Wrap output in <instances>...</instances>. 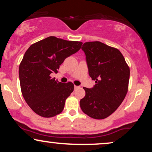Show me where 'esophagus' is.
<instances>
[{
    "instance_id": "obj_1",
    "label": "esophagus",
    "mask_w": 152,
    "mask_h": 152,
    "mask_svg": "<svg viewBox=\"0 0 152 152\" xmlns=\"http://www.w3.org/2000/svg\"><path fill=\"white\" fill-rule=\"evenodd\" d=\"M79 88V86H74V88L75 89H77V88Z\"/></svg>"
}]
</instances>
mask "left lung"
Wrapping results in <instances>:
<instances>
[{
    "label": "left lung",
    "instance_id": "left-lung-1",
    "mask_svg": "<svg viewBox=\"0 0 152 152\" xmlns=\"http://www.w3.org/2000/svg\"><path fill=\"white\" fill-rule=\"evenodd\" d=\"M88 74L96 84L83 87L84 98L80 101L83 113L103 119L118 109L128 91L130 70L121 52L99 41L83 43Z\"/></svg>",
    "mask_w": 152,
    "mask_h": 152
}]
</instances>
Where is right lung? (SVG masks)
<instances>
[{
  "mask_svg": "<svg viewBox=\"0 0 152 152\" xmlns=\"http://www.w3.org/2000/svg\"><path fill=\"white\" fill-rule=\"evenodd\" d=\"M82 42L49 36L32 44L19 66L20 88L27 104L36 114L53 117L64 110L66 99L74 91L71 82L56 81L50 74L58 72L67 57L79 50Z\"/></svg>",
  "mask_w": 152,
  "mask_h": 152,
  "instance_id": "add662e5",
  "label": "right lung"
}]
</instances>
